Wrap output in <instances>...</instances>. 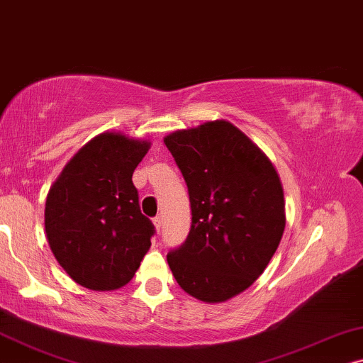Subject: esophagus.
<instances>
[{
    "label": "esophagus",
    "mask_w": 363,
    "mask_h": 363,
    "mask_svg": "<svg viewBox=\"0 0 363 363\" xmlns=\"http://www.w3.org/2000/svg\"><path fill=\"white\" fill-rule=\"evenodd\" d=\"M154 227H156L157 232H161L162 229V217H154Z\"/></svg>",
    "instance_id": "esophagus-1"
}]
</instances>
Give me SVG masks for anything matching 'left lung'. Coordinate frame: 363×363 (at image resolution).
<instances>
[{
    "label": "left lung",
    "instance_id": "left-lung-1",
    "mask_svg": "<svg viewBox=\"0 0 363 363\" xmlns=\"http://www.w3.org/2000/svg\"><path fill=\"white\" fill-rule=\"evenodd\" d=\"M189 191L192 224L167 254L184 292L207 303L249 289L286 229L282 182L257 144L229 121H209L164 138Z\"/></svg>",
    "mask_w": 363,
    "mask_h": 363
}]
</instances>
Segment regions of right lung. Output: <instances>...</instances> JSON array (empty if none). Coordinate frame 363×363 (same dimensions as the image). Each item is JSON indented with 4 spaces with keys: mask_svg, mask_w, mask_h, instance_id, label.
<instances>
[{
    "mask_svg": "<svg viewBox=\"0 0 363 363\" xmlns=\"http://www.w3.org/2000/svg\"><path fill=\"white\" fill-rule=\"evenodd\" d=\"M151 143L106 131L66 164L46 197L51 252L76 284L116 291L129 282L151 247L152 222L139 209L133 172Z\"/></svg>",
    "mask_w": 363,
    "mask_h": 363,
    "instance_id": "obj_1",
    "label": "right lung"
}]
</instances>
